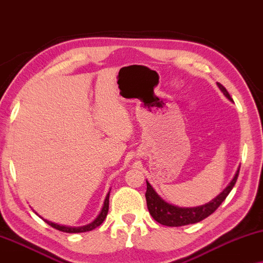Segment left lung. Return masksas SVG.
Segmentation results:
<instances>
[{
  "label": "left lung",
  "mask_w": 263,
  "mask_h": 263,
  "mask_svg": "<svg viewBox=\"0 0 263 263\" xmlns=\"http://www.w3.org/2000/svg\"><path fill=\"white\" fill-rule=\"evenodd\" d=\"M217 86L219 87L220 91L225 95V98H228L230 101H232L228 90L220 83H217ZM238 173L239 168L236 172L231 182L228 184L227 188H224V191L219 193V195H217L216 198H213L207 204L197 207H179L169 204V202L163 200L156 193V191L154 190L153 186L146 181L145 198L147 210H149L151 217L157 223L165 225V227H183V225L198 223V221H201L202 219L209 217L210 214H212L220 206L221 202L225 200V198L228 197L232 188H234L236 181H237Z\"/></svg>",
  "instance_id": "obj_1"
}]
</instances>
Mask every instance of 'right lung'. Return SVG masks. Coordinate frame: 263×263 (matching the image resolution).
<instances>
[{
  "instance_id": "right-lung-1",
  "label": "right lung",
  "mask_w": 263,
  "mask_h": 263,
  "mask_svg": "<svg viewBox=\"0 0 263 263\" xmlns=\"http://www.w3.org/2000/svg\"><path fill=\"white\" fill-rule=\"evenodd\" d=\"M110 192V191H109ZM109 192L108 194L106 195V199H105V202H103V206H102V210L101 212L99 213V216L95 218V219L91 221L90 224L88 225H84V227H77V228H72V227H65V225H59L56 223H52V221H49L46 219H44V221H46L47 224L50 225V227H52L54 229H57L59 231H63V232H68V234H79V232H87V231H91L94 230L95 228L100 227V225L102 224V221L105 220V218L107 217V213H108V207H109ZM36 213V212H35ZM38 214V213H36ZM40 217V216H39Z\"/></svg>"
}]
</instances>
